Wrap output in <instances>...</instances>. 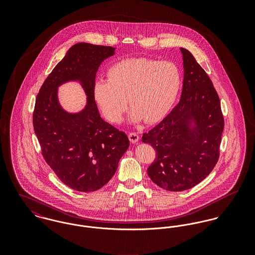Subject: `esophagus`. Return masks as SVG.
Listing matches in <instances>:
<instances>
[{"label":"esophagus","instance_id":"34e87169","mask_svg":"<svg viewBox=\"0 0 255 255\" xmlns=\"http://www.w3.org/2000/svg\"><path fill=\"white\" fill-rule=\"evenodd\" d=\"M128 138L131 143H135L139 139V135L136 132H128Z\"/></svg>","mask_w":255,"mask_h":255}]
</instances>
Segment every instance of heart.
<instances>
[{
  "instance_id": "b5f03b06",
  "label": "heart",
  "mask_w": 255,
  "mask_h": 255,
  "mask_svg": "<svg viewBox=\"0 0 255 255\" xmlns=\"http://www.w3.org/2000/svg\"><path fill=\"white\" fill-rule=\"evenodd\" d=\"M108 79H98L93 96L105 118L119 123L128 108L129 119L148 124L161 120L179 94L182 75L178 66L168 61L129 58L119 61L108 70Z\"/></svg>"
}]
</instances>
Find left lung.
<instances>
[{
    "instance_id": "1",
    "label": "left lung",
    "mask_w": 255,
    "mask_h": 255,
    "mask_svg": "<svg viewBox=\"0 0 255 255\" xmlns=\"http://www.w3.org/2000/svg\"><path fill=\"white\" fill-rule=\"evenodd\" d=\"M183 85L179 104L142 141L156 150L147 173L152 182L170 191H182L203 181L217 164L224 117L218 93L192 54L181 48ZM194 118L191 130L188 120Z\"/></svg>"
}]
</instances>
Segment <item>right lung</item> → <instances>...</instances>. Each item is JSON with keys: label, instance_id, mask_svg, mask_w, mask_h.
Masks as SVG:
<instances>
[{"label": "right lung", "instance_id": "right-lung-1", "mask_svg": "<svg viewBox=\"0 0 255 255\" xmlns=\"http://www.w3.org/2000/svg\"><path fill=\"white\" fill-rule=\"evenodd\" d=\"M115 51L111 46L73 45L37 94L33 128L42 156L73 190L90 192L105 185L129 145L124 131L100 117L93 96L98 68ZM70 80H80L88 95V105L78 114L67 113L57 102V86Z\"/></svg>", "mask_w": 255, "mask_h": 255}]
</instances>
